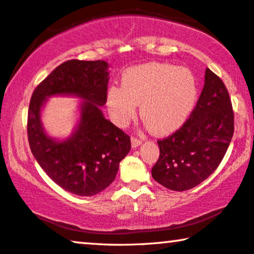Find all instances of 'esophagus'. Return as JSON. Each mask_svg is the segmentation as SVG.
<instances>
[{"instance_id": "esophagus-1", "label": "esophagus", "mask_w": 254, "mask_h": 254, "mask_svg": "<svg viewBox=\"0 0 254 254\" xmlns=\"http://www.w3.org/2000/svg\"><path fill=\"white\" fill-rule=\"evenodd\" d=\"M141 139L138 138V137H132L131 138V144H132V147H138L139 145L141 144Z\"/></svg>"}]
</instances>
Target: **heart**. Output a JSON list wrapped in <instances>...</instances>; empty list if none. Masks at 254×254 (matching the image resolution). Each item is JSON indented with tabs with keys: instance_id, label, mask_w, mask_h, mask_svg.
Returning a JSON list of instances; mask_svg holds the SVG:
<instances>
[{
	"instance_id": "b5f03b06",
	"label": "heart",
	"mask_w": 254,
	"mask_h": 254,
	"mask_svg": "<svg viewBox=\"0 0 254 254\" xmlns=\"http://www.w3.org/2000/svg\"><path fill=\"white\" fill-rule=\"evenodd\" d=\"M198 87L190 70L167 63H147L123 74L122 86H112L107 106L114 122L127 127L141 105V119L156 134L177 130L193 110Z\"/></svg>"
}]
</instances>
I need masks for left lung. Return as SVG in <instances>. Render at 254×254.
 <instances>
[{
  "instance_id": "8db88e82",
  "label": "left lung",
  "mask_w": 254,
  "mask_h": 254,
  "mask_svg": "<svg viewBox=\"0 0 254 254\" xmlns=\"http://www.w3.org/2000/svg\"><path fill=\"white\" fill-rule=\"evenodd\" d=\"M234 109L226 85L206 69L198 102L183 126L158 140L159 160L152 176L163 187L185 191L197 187L219 167L234 134Z\"/></svg>"
}]
</instances>
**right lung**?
Here are the masks:
<instances>
[{"label":"right lung","instance_id":"obj_1","mask_svg":"<svg viewBox=\"0 0 254 254\" xmlns=\"http://www.w3.org/2000/svg\"><path fill=\"white\" fill-rule=\"evenodd\" d=\"M105 61H66L35 87L27 114L28 144L45 173L64 190L94 195L113 183L120 162L131 148L128 134L106 120L99 106L107 101L109 73ZM73 94L87 101L76 132L57 143L44 134L40 109L47 96Z\"/></svg>","mask_w":254,"mask_h":254}]
</instances>
